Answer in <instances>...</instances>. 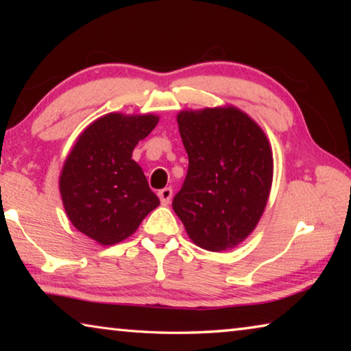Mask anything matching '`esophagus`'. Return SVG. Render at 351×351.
Masks as SVG:
<instances>
[{
    "mask_svg": "<svg viewBox=\"0 0 351 351\" xmlns=\"http://www.w3.org/2000/svg\"><path fill=\"white\" fill-rule=\"evenodd\" d=\"M171 195H173V190H171L170 187H165L162 190H159L158 197H159V199H161V204L162 206H167L170 203Z\"/></svg>",
    "mask_w": 351,
    "mask_h": 351,
    "instance_id": "obj_1",
    "label": "esophagus"
}]
</instances>
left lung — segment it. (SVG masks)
I'll list each match as a JSON object with an SVG mask.
<instances>
[{"instance_id":"8db88e82","label":"left lung","mask_w":351,"mask_h":351,"mask_svg":"<svg viewBox=\"0 0 351 351\" xmlns=\"http://www.w3.org/2000/svg\"><path fill=\"white\" fill-rule=\"evenodd\" d=\"M176 121L189 170L173 210L197 246L212 252L239 246L268 204L274 173L269 141L232 105L182 110Z\"/></svg>"}]
</instances>
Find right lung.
<instances>
[{
    "label": "right lung",
    "mask_w": 351,
    "mask_h": 351,
    "mask_svg": "<svg viewBox=\"0 0 351 351\" xmlns=\"http://www.w3.org/2000/svg\"><path fill=\"white\" fill-rule=\"evenodd\" d=\"M158 122L156 114H105L83 130L63 164L58 187L64 212L79 232L99 245L128 239L159 206L132 159L134 147Z\"/></svg>",
    "instance_id": "1"
}]
</instances>
